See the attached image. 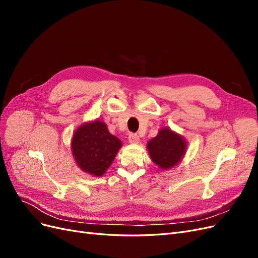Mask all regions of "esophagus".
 I'll use <instances>...</instances> for the list:
<instances>
[{
    "mask_svg": "<svg viewBox=\"0 0 258 258\" xmlns=\"http://www.w3.org/2000/svg\"><path fill=\"white\" fill-rule=\"evenodd\" d=\"M128 140H129V142H130L131 144H137V143H139V142H140V138H139V136H138V135H135V134H131V135H129Z\"/></svg>",
    "mask_w": 258,
    "mask_h": 258,
    "instance_id": "obj_1",
    "label": "esophagus"
}]
</instances>
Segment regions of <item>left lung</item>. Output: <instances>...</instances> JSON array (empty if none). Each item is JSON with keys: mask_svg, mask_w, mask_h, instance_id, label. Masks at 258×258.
Listing matches in <instances>:
<instances>
[{"mask_svg": "<svg viewBox=\"0 0 258 258\" xmlns=\"http://www.w3.org/2000/svg\"><path fill=\"white\" fill-rule=\"evenodd\" d=\"M152 160L162 170L175 167L187 150L185 139L170 128H162L158 135L147 143Z\"/></svg>", "mask_w": 258, "mask_h": 258, "instance_id": "obj_1", "label": "left lung"}]
</instances>
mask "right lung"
<instances>
[{"instance_id":"1","label":"right lung","mask_w":258,"mask_h":258,"mask_svg":"<svg viewBox=\"0 0 258 258\" xmlns=\"http://www.w3.org/2000/svg\"><path fill=\"white\" fill-rule=\"evenodd\" d=\"M118 138L111 135L106 123L100 120L81 124L72 138V154L84 172L101 176L112 165L121 147Z\"/></svg>"}]
</instances>
